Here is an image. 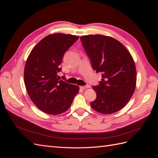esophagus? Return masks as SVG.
Here are the masks:
<instances>
[{"instance_id":"34e87169","label":"esophagus","mask_w":158,"mask_h":158,"mask_svg":"<svg viewBox=\"0 0 158 158\" xmlns=\"http://www.w3.org/2000/svg\"><path fill=\"white\" fill-rule=\"evenodd\" d=\"M89 85H85V86H81L80 87V88L81 89H87V88H89Z\"/></svg>"}]
</instances>
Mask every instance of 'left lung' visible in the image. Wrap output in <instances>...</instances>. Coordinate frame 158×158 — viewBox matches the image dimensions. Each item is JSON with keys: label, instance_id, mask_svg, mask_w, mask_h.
Segmentation results:
<instances>
[{"label": "left lung", "instance_id": "1", "mask_svg": "<svg viewBox=\"0 0 158 158\" xmlns=\"http://www.w3.org/2000/svg\"><path fill=\"white\" fill-rule=\"evenodd\" d=\"M92 68L102 73L98 85L93 89L97 98L91 102L100 113H114L127 104L135 91L136 69L131 54L118 40L103 35L80 38Z\"/></svg>", "mask_w": 158, "mask_h": 158}]
</instances>
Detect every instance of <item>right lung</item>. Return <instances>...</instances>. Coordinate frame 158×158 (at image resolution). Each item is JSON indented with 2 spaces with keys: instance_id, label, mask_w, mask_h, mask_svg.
Here are the masks:
<instances>
[{
  "instance_id": "right-lung-1",
  "label": "right lung",
  "mask_w": 158,
  "mask_h": 158,
  "mask_svg": "<svg viewBox=\"0 0 158 158\" xmlns=\"http://www.w3.org/2000/svg\"><path fill=\"white\" fill-rule=\"evenodd\" d=\"M78 38L61 33L48 35L33 48L26 60L24 77L27 93L45 113L56 115L65 112L79 92L77 85L59 80L57 75L65 52Z\"/></svg>"
}]
</instances>
